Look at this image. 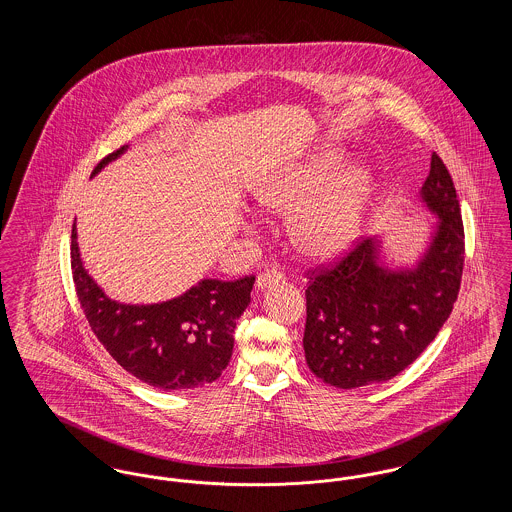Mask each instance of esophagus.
Listing matches in <instances>:
<instances>
[{
  "label": "esophagus",
  "mask_w": 512,
  "mask_h": 512,
  "mask_svg": "<svg viewBox=\"0 0 512 512\" xmlns=\"http://www.w3.org/2000/svg\"><path fill=\"white\" fill-rule=\"evenodd\" d=\"M282 280H284V274H282L278 268H268V270L261 272V274L257 276L255 286H257L259 290H265V288H270V286H274V284H278V282H282Z\"/></svg>",
  "instance_id": "obj_1"
}]
</instances>
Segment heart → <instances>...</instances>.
Masks as SVG:
<instances>
[{
  "label": "heart",
  "mask_w": 512,
  "mask_h": 512,
  "mask_svg": "<svg viewBox=\"0 0 512 512\" xmlns=\"http://www.w3.org/2000/svg\"><path fill=\"white\" fill-rule=\"evenodd\" d=\"M338 159L322 155L259 186L257 197L272 209L292 211L293 242L309 257H332L351 244L363 224L368 176L347 172L328 186Z\"/></svg>",
  "instance_id": "obj_1"
}]
</instances>
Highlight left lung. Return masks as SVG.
I'll return each mask as SVG.
<instances>
[{
    "mask_svg": "<svg viewBox=\"0 0 512 512\" xmlns=\"http://www.w3.org/2000/svg\"><path fill=\"white\" fill-rule=\"evenodd\" d=\"M420 197L439 224L416 267H380L378 242L363 240L309 270L303 349L322 382L353 390L391 380L413 365L451 315L461 290L464 228L453 178L438 153Z\"/></svg>",
    "mask_w": 512,
    "mask_h": 512,
    "instance_id": "obj_1",
    "label": "left lung"
}]
</instances>
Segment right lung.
<instances>
[{"mask_svg":"<svg viewBox=\"0 0 512 512\" xmlns=\"http://www.w3.org/2000/svg\"><path fill=\"white\" fill-rule=\"evenodd\" d=\"M109 153L92 174L117 159ZM71 268L80 307L99 343L119 365L159 390H194L215 382L230 363L236 320L251 301L255 276L201 280L192 290L157 305L111 301L82 267L76 226Z\"/></svg>","mask_w":512,"mask_h":512,"instance_id":"obj_1","label":"right lung"}]
</instances>
